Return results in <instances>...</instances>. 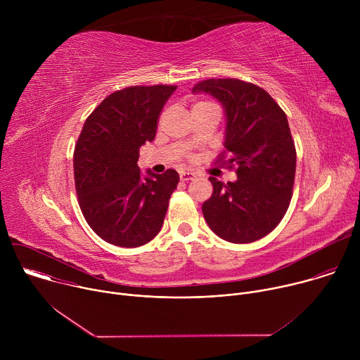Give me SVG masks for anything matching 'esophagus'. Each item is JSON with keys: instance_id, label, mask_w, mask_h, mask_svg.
Here are the masks:
<instances>
[{"instance_id": "1", "label": "esophagus", "mask_w": 360, "mask_h": 360, "mask_svg": "<svg viewBox=\"0 0 360 360\" xmlns=\"http://www.w3.org/2000/svg\"><path fill=\"white\" fill-rule=\"evenodd\" d=\"M181 181H184V182H186V181H191V179H193L195 178V174L193 172H191V171H185V172H181Z\"/></svg>"}]
</instances>
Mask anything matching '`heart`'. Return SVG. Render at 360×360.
I'll return each mask as SVG.
<instances>
[{
    "instance_id": "heart-1",
    "label": "heart",
    "mask_w": 360,
    "mask_h": 360,
    "mask_svg": "<svg viewBox=\"0 0 360 360\" xmlns=\"http://www.w3.org/2000/svg\"><path fill=\"white\" fill-rule=\"evenodd\" d=\"M205 108H217V110H219L218 105L214 104V102H211V101H199V102H196V104H193L192 111L193 110H205Z\"/></svg>"
}]
</instances>
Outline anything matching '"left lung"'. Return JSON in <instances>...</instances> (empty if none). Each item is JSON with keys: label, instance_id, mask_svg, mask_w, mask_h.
I'll return each instance as SVG.
<instances>
[{"label": "left lung", "instance_id": "obj_1", "mask_svg": "<svg viewBox=\"0 0 360 360\" xmlns=\"http://www.w3.org/2000/svg\"><path fill=\"white\" fill-rule=\"evenodd\" d=\"M192 91L222 104L231 158L217 164L238 167L235 182L210 178L214 192L202 205L203 218L228 242L258 240L279 225L292 198L296 149L286 114L264 88L235 78L205 79Z\"/></svg>", "mask_w": 360, "mask_h": 360}]
</instances>
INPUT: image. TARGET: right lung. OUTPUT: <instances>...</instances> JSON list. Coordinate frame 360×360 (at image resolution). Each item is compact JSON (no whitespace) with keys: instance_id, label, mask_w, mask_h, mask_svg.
Returning <instances> with one entry per match:
<instances>
[{"instance_id":"add662e5","label":"right lung","mask_w":360,"mask_h":360,"mask_svg":"<svg viewBox=\"0 0 360 360\" xmlns=\"http://www.w3.org/2000/svg\"><path fill=\"white\" fill-rule=\"evenodd\" d=\"M175 85L128 86L108 95L86 118L74 150L78 203L91 229L108 243L136 248L162 228L179 175L142 176L139 148L155 138Z\"/></svg>"}]
</instances>
